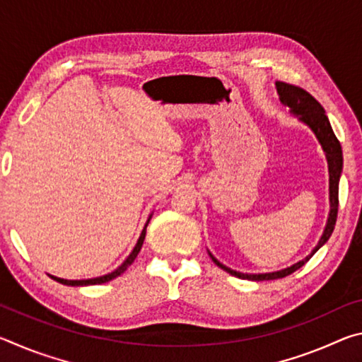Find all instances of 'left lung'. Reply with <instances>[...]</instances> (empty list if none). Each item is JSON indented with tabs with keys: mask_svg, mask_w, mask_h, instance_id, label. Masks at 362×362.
<instances>
[{
	"mask_svg": "<svg viewBox=\"0 0 362 362\" xmlns=\"http://www.w3.org/2000/svg\"><path fill=\"white\" fill-rule=\"evenodd\" d=\"M276 88H278V94L281 102L284 103L286 107L291 108V112L293 115H297L300 121H303L305 124H308L313 132L316 134L317 140H320L324 151H326L327 156V164H329V196H330V214L327 218V225L326 230H324L322 236L317 246L313 249L306 259L300 260L296 265H292L286 269H281V272H274V273H265V274H244L240 272H235V269L226 268L222 265L218 260H216L212 257L214 263L222 269H225L226 273L233 274V276L241 278V279H250V281H272V279H281L292 274L293 272H297L300 267H303L306 262H308L311 257L315 255V252L321 246L327 243V240L332 235V231L335 228V222H337V214H339V180H340V174H341V164H343V156H341V146L339 139L335 137V134L330 127V122L326 116V112L321 107V103L317 102L313 95L310 93H306L305 89L298 88L296 84H289L284 81H276Z\"/></svg>",
	"mask_w": 362,
	"mask_h": 362,
	"instance_id": "8db88e82",
	"label": "left lung"
}]
</instances>
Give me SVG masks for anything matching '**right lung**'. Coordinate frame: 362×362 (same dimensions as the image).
Masks as SVG:
<instances>
[{
  "label": "right lung",
  "mask_w": 362,
  "mask_h": 362,
  "mask_svg": "<svg viewBox=\"0 0 362 362\" xmlns=\"http://www.w3.org/2000/svg\"><path fill=\"white\" fill-rule=\"evenodd\" d=\"M148 222H150V218H148ZM148 222H146V225H148ZM146 225H145V228H144V231H142V235H140V238H139L136 247H134V250L129 254V257H127V259H126L124 262H122V265H119L118 268H116L115 272L108 273V274H105V276H100V278L81 279V281H69V279H62V278H56V276H51V278H52L54 281H57V283L66 284V286H89V284H103V283H108V281H112V279H115L116 276H119V274L124 273L126 269H127V267H129L131 263H132L134 260H136V257H137V254L140 252V249H142V244H144V240H145Z\"/></svg>",
  "instance_id": "add662e5"
}]
</instances>
